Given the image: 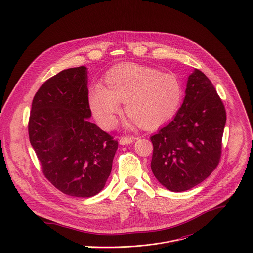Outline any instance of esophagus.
Masks as SVG:
<instances>
[{
	"mask_svg": "<svg viewBox=\"0 0 253 253\" xmlns=\"http://www.w3.org/2000/svg\"><path fill=\"white\" fill-rule=\"evenodd\" d=\"M136 139H138L137 137H129V136H123V137H121L120 138V140H119V144L120 145H128V144H131V143H133Z\"/></svg>",
	"mask_w": 253,
	"mask_h": 253,
	"instance_id": "esophagus-1",
	"label": "esophagus"
}]
</instances>
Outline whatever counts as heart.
<instances>
[{"label": "heart", "instance_id": "heart-1", "mask_svg": "<svg viewBox=\"0 0 253 253\" xmlns=\"http://www.w3.org/2000/svg\"><path fill=\"white\" fill-rule=\"evenodd\" d=\"M183 99V86L173 73L135 63H120L107 72L104 87L89 91L90 109L104 129H111L121 111L130 116L128 125L153 129L171 120Z\"/></svg>", "mask_w": 253, "mask_h": 253}]
</instances>
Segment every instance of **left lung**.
<instances>
[{"mask_svg": "<svg viewBox=\"0 0 253 253\" xmlns=\"http://www.w3.org/2000/svg\"><path fill=\"white\" fill-rule=\"evenodd\" d=\"M226 122L224 105L198 69L188 76L185 97L174 119L151 136V169L170 191L198 185L219 163Z\"/></svg>", "mask_w": 253, "mask_h": 253, "instance_id": "left-lung-1", "label": "left lung"}]
</instances>
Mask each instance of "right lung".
<instances>
[{"label":"right lung","instance_id":"1","mask_svg":"<svg viewBox=\"0 0 253 253\" xmlns=\"http://www.w3.org/2000/svg\"><path fill=\"white\" fill-rule=\"evenodd\" d=\"M88 71L70 68L47 80L36 93L29 138L43 173L63 193L91 197L106 184L118 142L90 122Z\"/></svg>","mask_w":253,"mask_h":253}]
</instances>
